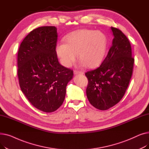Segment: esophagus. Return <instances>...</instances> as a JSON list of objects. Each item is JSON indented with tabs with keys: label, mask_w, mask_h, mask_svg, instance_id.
Segmentation results:
<instances>
[{
	"label": "esophagus",
	"mask_w": 149,
	"mask_h": 149,
	"mask_svg": "<svg viewBox=\"0 0 149 149\" xmlns=\"http://www.w3.org/2000/svg\"><path fill=\"white\" fill-rule=\"evenodd\" d=\"M74 74H83L84 72L83 71H79V70H75L74 71Z\"/></svg>",
	"instance_id": "1"
}]
</instances>
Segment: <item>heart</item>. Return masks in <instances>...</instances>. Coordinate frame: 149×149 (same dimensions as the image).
<instances>
[{"mask_svg": "<svg viewBox=\"0 0 149 149\" xmlns=\"http://www.w3.org/2000/svg\"><path fill=\"white\" fill-rule=\"evenodd\" d=\"M66 43L56 46V53L61 63L70 67L75 61L77 55L81 66L92 68L99 65L102 61L107 46V38L99 31L89 29L77 30L68 35Z\"/></svg>", "mask_w": 149, "mask_h": 149, "instance_id": "obj_1", "label": "heart"}]
</instances>
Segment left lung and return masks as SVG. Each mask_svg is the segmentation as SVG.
Wrapping results in <instances>:
<instances>
[{"label": "left lung", "mask_w": 149, "mask_h": 149, "mask_svg": "<svg viewBox=\"0 0 149 149\" xmlns=\"http://www.w3.org/2000/svg\"><path fill=\"white\" fill-rule=\"evenodd\" d=\"M111 30L113 39L107 56L100 67L85 74L88 80V99L93 107L101 111L107 110L122 99L134 64L127 37L118 28L111 27Z\"/></svg>", "instance_id": "obj_1"}]
</instances>
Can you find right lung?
Segmentation results:
<instances>
[{
	"label": "right lung",
	"instance_id": "add662e5",
	"mask_svg": "<svg viewBox=\"0 0 149 149\" xmlns=\"http://www.w3.org/2000/svg\"><path fill=\"white\" fill-rule=\"evenodd\" d=\"M57 28L33 30L21 43L17 54L20 89L29 102L45 112L56 111L63 104L73 70L58 62L56 48Z\"/></svg>",
	"mask_w": 149,
	"mask_h": 149
}]
</instances>
